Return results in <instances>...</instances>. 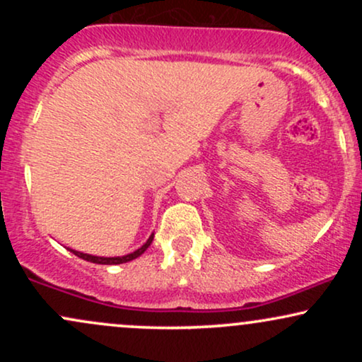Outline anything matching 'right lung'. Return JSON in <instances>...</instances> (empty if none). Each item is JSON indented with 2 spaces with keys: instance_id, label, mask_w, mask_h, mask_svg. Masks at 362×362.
Returning <instances> with one entry per match:
<instances>
[{
  "instance_id": "add662e5",
  "label": "right lung",
  "mask_w": 362,
  "mask_h": 362,
  "mask_svg": "<svg viewBox=\"0 0 362 362\" xmlns=\"http://www.w3.org/2000/svg\"><path fill=\"white\" fill-rule=\"evenodd\" d=\"M153 236L155 235H151L148 238V242L143 245V247L141 248H138V250L136 252H132V253H127V255H124V257H97V255H88V253H83V252H76V250H71L74 255L76 257H80V259H83V260H88V262H93V264H103V265H117V264H124V262H129V260H134V259H138L139 255H143L144 252H146V248L149 247V245H151V242H153Z\"/></svg>"
}]
</instances>
